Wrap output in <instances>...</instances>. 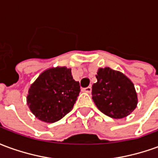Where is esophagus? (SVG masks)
I'll return each mask as SVG.
<instances>
[{
  "label": "esophagus",
  "instance_id": "1",
  "mask_svg": "<svg viewBox=\"0 0 158 158\" xmlns=\"http://www.w3.org/2000/svg\"><path fill=\"white\" fill-rule=\"evenodd\" d=\"M83 91H85L86 93H90L91 92V86H88L85 89H83Z\"/></svg>",
  "mask_w": 158,
  "mask_h": 158
}]
</instances>
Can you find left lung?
I'll use <instances>...</instances> for the list:
<instances>
[{
  "label": "left lung",
  "mask_w": 158,
  "mask_h": 158,
  "mask_svg": "<svg viewBox=\"0 0 158 158\" xmlns=\"http://www.w3.org/2000/svg\"><path fill=\"white\" fill-rule=\"evenodd\" d=\"M92 85V99L97 108L113 118H125L135 109L137 94L132 81L110 68L99 69Z\"/></svg>",
  "instance_id": "8db88e82"
}]
</instances>
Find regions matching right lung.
<instances>
[{
    "instance_id": "obj_1",
    "label": "right lung",
    "mask_w": 158,
    "mask_h": 158,
    "mask_svg": "<svg viewBox=\"0 0 158 158\" xmlns=\"http://www.w3.org/2000/svg\"><path fill=\"white\" fill-rule=\"evenodd\" d=\"M80 92L71 69L52 68L41 73L30 85L27 103L35 116L45 123L58 121L73 107Z\"/></svg>"
}]
</instances>
